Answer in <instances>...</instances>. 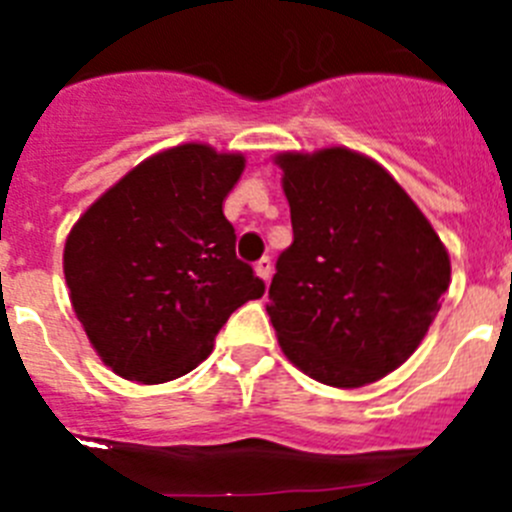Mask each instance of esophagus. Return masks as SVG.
<instances>
[{"instance_id":"34e87169","label":"esophagus","mask_w":512,"mask_h":512,"mask_svg":"<svg viewBox=\"0 0 512 512\" xmlns=\"http://www.w3.org/2000/svg\"><path fill=\"white\" fill-rule=\"evenodd\" d=\"M253 269H256V274H259V277L264 279L266 284H269V277H271V259H269V256H264V259L256 261V264H253Z\"/></svg>"}]
</instances>
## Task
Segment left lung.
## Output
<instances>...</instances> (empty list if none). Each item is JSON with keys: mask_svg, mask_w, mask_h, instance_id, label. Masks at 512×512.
I'll return each instance as SVG.
<instances>
[{"mask_svg": "<svg viewBox=\"0 0 512 512\" xmlns=\"http://www.w3.org/2000/svg\"><path fill=\"white\" fill-rule=\"evenodd\" d=\"M295 241L269 287L287 359L330 387H364L410 359L449 289L441 238L377 161L282 153Z\"/></svg>", "mask_w": 512, "mask_h": 512, "instance_id": "1", "label": "left lung"}]
</instances>
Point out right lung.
<instances>
[{
  "label": "right lung",
  "instance_id": "add662e5",
  "mask_svg": "<svg viewBox=\"0 0 512 512\" xmlns=\"http://www.w3.org/2000/svg\"><path fill=\"white\" fill-rule=\"evenodd\" d=\"M241 171V153L169 148L122 176L69 233L71 305L115 374L161 384L192 372L230 315L264 295L223 215Z\"/></svg>",
  "mask_w": 512,
  "mask_h": 512
}]
</instances>
